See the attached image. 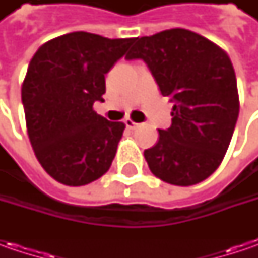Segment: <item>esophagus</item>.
I'll return each instance as SVG.
<instances>
[{
	"mask_svg": "<svg viewBox=\"0 0 258 258\" xmlns=\"http://www.w3.org/2000/svg\"><path fill=\"white\" fill-rule=\"evenodd\" d=\"M124 124H126L127 129H135V127L138 126V123H135L132 119H126V120H124Z\"/></svg>",
	"mask_w": 258,
	"mask_h": 258,
	"instance_id": "34e87169",
	"label": "esophagus"
}]
</instances>
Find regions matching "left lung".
<instances>
[{"instance_id":"left-lung-1","label":"left lung","mask_w":258,"mask_h":258,"mask_svg":"<svg viewBox=\"0 0 258 258\" xmlns=\"http://www.w3.org/2000/svg\"><path fill=\"white\" fill-rule=\"evenodd\" d=\"M144 60L162 96L172 102V124L145 149L155 176L188 186L220 166L238 119L237 79L230 57L213 41L183 28L138 37L126 60Z\"/></svg>"}]
</instances>
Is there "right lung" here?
<instances>
[{
  "label": "right lung",
  "mask_w": 258,
  "mask_h": 258,
  "mask_svg": "<svg viewBox=\"0 0 258 258\" xmlns=\"http://www.w3.org/2000/svg\"><path fill=\"white\" fill-rule=\"evenodd\" d=\"M135 40L76 31L47 41L31 58L21 87L27 132L55 181L80 186L110 168L124 124L96 113L93 103L103 102L104 75Z\"/></svg>",
  "instance_id": "right-lung-1"
}]
</instances>
